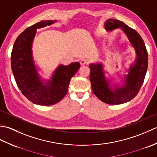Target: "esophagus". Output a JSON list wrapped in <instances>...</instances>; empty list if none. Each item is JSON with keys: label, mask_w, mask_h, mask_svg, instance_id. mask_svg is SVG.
<instances>
[{"label": "esophagus", "mask_w": 157, "mask_h": 157, "mask_svg": "<svg viewBox=\"0 0 157 157\" xmlns=\"http://www.w3.org/2000/svg\"><path fill=\"white\" fill-rule=\"evenodd\" d=\"M89 61H88L87 59H82L81 61H80V65H88V64Z\"/></svg>", "instance_id": "obj_1"}]
</instances>
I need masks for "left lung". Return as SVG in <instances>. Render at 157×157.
I'll list each match as a JSON object with an SVG mask.
<instances>
[{
	"label": "left lung",
	"mask_w": 157,
	"mask_h": 157,
	"mask_svg": "<svg viewBox=\"0 0 157 157\" xmlns=\"http://www.w3.org/2000/svg\"><path fill=\"white\" fill-rule=\"evenodd\" d=\"M106 31L111 32L121 28L134 46L136 53L134 63L131 65L128 73L124 77V83L121 86L114 85L113 89L109 85L103 71L102 64L90 65V80L92 90L96 97L109 105H120L128 102L138 94L144 82L148 68V56L144 40L135 29L129 28L124 23L114 19L106 20L105 23Z\"/></svg>",
	"instance_id": "obj_1"
}]
</instances>
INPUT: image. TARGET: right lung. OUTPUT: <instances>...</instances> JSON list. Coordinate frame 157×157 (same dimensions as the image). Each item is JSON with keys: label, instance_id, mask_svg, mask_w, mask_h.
Wrapping results in <instances>:
<instances>
[{"label": "right lung", "instance_id": "1", "mask_svg": "<svg viewBox=\"0 0 157 157\" xmlns=\"http://www.w3.org/2000/svg\"><path fill=\"white\" fill-rule=\"evenodd\" d=\"M56 20L41 21L25 29L17 38L11 52V69L22 94L36 105L50 106L61 101L68 91L71 78L80 67L78 62L67 66L59 65L51 79L42 81L32 56V43L36 29L52 25Z\"/></svg>", "mask_w": 157, "mask_h": 157}]
</instances>
